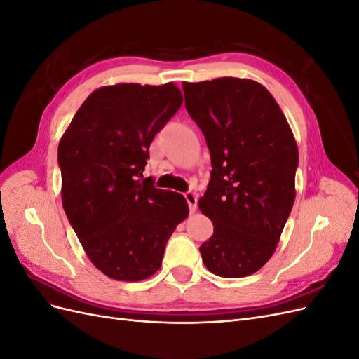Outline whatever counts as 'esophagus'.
<instances>
[{"mask_svg": "<svg viewBox=\"0 0 359 359\" xmlns=\"http://www.w3.org/2000/svg\"><path fill=\"white\" fill-rule=\"evenodd\" d=\"M184 196H186V201L189 203L190 212L196 211V208H198V194L194 193V191H187L186 194H184Z\"/></svg>", "mask_w": 359, "mask_h": 359, "instance_id": "1", "label": "esophagus"}]
</instances>
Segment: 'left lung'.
Returning <instances> with one entry per match:
<instances>
[{
	"label": "left lung",
	"mask_w": 359,
	"mask_h": 359,
	"mask_svg": "<svg viewBox=\"0 0 359 359\" xmlns=\"http://www.w3.org/2000/svg\"><path fill=\"white\" fill-rule=\"evenodd\" d=\"M182 88L212 166L199 199V210L214 224L199 248L202 260L215 276H252L274 255L295 202V137L259 82L219 78L182 82Z\"/></svg>",
	"instance_id": "left-lung-1"
}]
</instances>
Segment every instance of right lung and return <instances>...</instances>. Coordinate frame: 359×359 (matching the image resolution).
Returning a JSON list of instances; mask_svg holds the SVG:
<instances>
[{"label": "right lung", "mask_w": 359, "mask_h": 359, "mask_svg": "<svg viewBox=\"0 0 359 359\" xmlns=\"http://www.w3.org/2000/svg\"><path fill=\"white\" fill-rule=\"evenodd\" d=\"M175 83H116L93 91L58 145L61 198L93 265L119 281L161 266L166 243L187 219L182 194L143 178L154 136L177 114Z\"/></svg>", "instance_id": "obj_1"}]
</instances>
